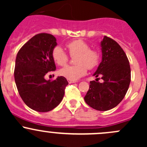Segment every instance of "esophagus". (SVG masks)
Listing matches in <instances>:
<instances>
[{"label":"esophagus","instance_id":"34e87169","mask_svg":"<svg viewBox=\"0 0 147 147\" xmlns=\"http://www.w3.org/2000/svg\"><path fill=\"white\" fill-rule=\"evenodd\" d=\"M68 82H69V84H71V83H75V82H76V81H74V80H68Z\"/></svg>","mask_w":147,"mask_h":147}]
</instances>
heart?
<instances>
[{
    "instance_id": "b5f03b06",
    "label": "heart",
    "mask_w": 147,
    "mask_h": 147,
    "mask_svg": "<svg viewBox=\"0 0 147 147\" xmlns=\"http://www.w3.org/2000/svg\"><path fill=\"white\" fill-rule=\"evenodd\" d=\"M69 55H76L75 65H67L60 70V75L69 80H77L86 75L87 68L96 67L100 63V53L95 49L90 48V45L83 40H75L66 44ZM52 57L56 64L65 65L69 56L60 46H55L52 52Z\"/></svg>"
}]
</instances>
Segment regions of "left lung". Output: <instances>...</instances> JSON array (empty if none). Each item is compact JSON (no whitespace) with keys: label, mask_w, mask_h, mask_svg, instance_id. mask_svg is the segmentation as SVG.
<instances>
[{"label":"left lung","mask_w":147,"mask_h":147,"mask_svg":"<svg viewBox=\"0 0 147 147\" xmlns=\"http://www.w3.org/2000/svg\"><path fill=\"white\" fill-rule=\"evenodd\" d=\"M102 62L93 75L102 76L103 82H90L84 101L94 109L107 111L124 99L131 82V69L125 53L115 40L105 36L101 42Z\"/></svg>","instance_id":"8db88e82"}]
</instances>
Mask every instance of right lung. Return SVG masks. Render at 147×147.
<instances>
[{
	"mask_svg": "<svg viewBox=\"0 0 147 147\" xmlns=\"http://www.w3.org/2000/svg\"><path fill=\"white\" fill-rule=\"evenodd\" d=\"M57 45L51 34L39 33L29 40L18 53L14 78L19 94L28 107L40 112L55 108L63 100L68 82L63 76L46 80L45 75L55 71L52 57Z\"/></svg>",
	"mask_w": 147,
	"mask_h": 147,
	"instance_id": "1",
	"label": "right lung"
}]
</instances>
